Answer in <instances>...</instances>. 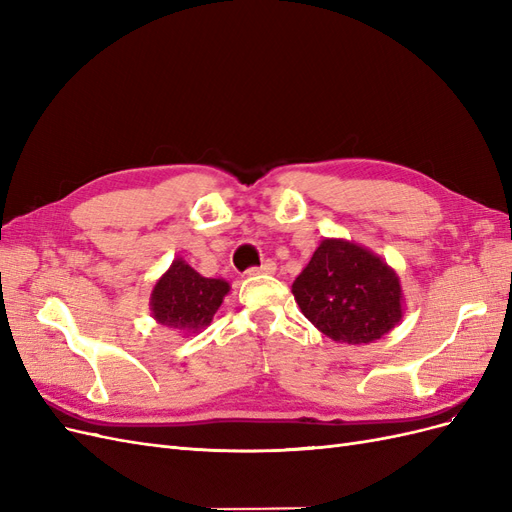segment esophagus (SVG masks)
I'll list each match as a JSON object with an SVG mask.
<instances>
[{
	"label": "esophagus",
	"mask_w": 512,
	"mask_h": 512,
	"mask_svg": "<svg viewBox=\"0 0 512 512\" xmlns=\"http://www.w3.org/2000/svg\"><path fill=\"white\" fill-rule=\"evenodd\" d=\"M275 262L273 260H265L262 262L260 267H252V269H247V275H260V273H275Z\"/></svg>",
	"instance_id": "34e87169"
}]
</instances>
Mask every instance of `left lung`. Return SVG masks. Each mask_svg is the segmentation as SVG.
Here are the masks:
<instances>
[{
	"instance_id": "1",
	"label": "left lung",
	"mask_w": 512,
	"mask_h": 512,
	"mask_svg": "<svg viewBox=\"0 0 512 512\" xmlns=\"http://www.w3.org/2000/svg\"><path fill=\"white\" fill-rule=\"evenodd\" d=\"M292 294L322 335L350 346L391 333L406 309L397 271L348 239H322L292 282Z\"/></svg>"
}]
</instances>
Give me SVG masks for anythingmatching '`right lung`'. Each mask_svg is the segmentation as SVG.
<instances>
[{"mask_svg":"<svg viewBox=\"0 0 512 512\" xmlns=\"http://www.w3.org/2000/svg\"><path fill=\"white\" fill-rule=\"evenodd\" d=\"M228 292L226 280L203 277L183 258H175L151 290V318L175 335H196L213 322Z\"/></svg>","mask_w":512,"mask_h":512,"instance_id":"add662e5","label":"right lung"}]
</instances>
